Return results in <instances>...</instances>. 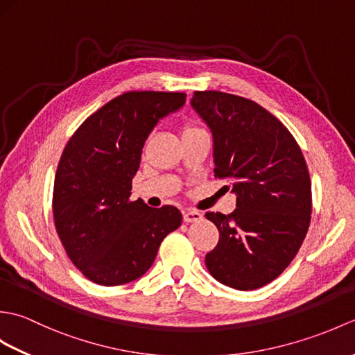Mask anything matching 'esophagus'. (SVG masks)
<instances>
[{
  "instance_id": "34e87169",
  "label": "esophagus",
  "mask_w": 355,
  "mask_h": 355,
  "mask_svg": "<svg viewBox=\"0 0 355 355\" xmlns=\"http://www.w3.org/2000/svg\"><path fill=\"white\" fill-rule=\"evenodd\" d=\"M202 218V214L198 212V210H184L183 212V220L186 223H195V221H200Z\"/></svg>"
}]
</instances>
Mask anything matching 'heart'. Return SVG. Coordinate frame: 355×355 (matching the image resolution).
<instances>
[{
  "label": "heart",
  "mask_w": 355,
  "mask_h": 355,
  "mask_svg": "<svg viewBox=\"0 0 355 355\" xmlns=\"http://www.w3.org/2000/svg\"><path fill=\"white\" fill-rule=\"evenodd\" d=\"M195 128H197V126H192V125H187V126H184V130H183V131H189V130H195Z\"/></svg>",
  "instance_id": "1"
}]
</instances>
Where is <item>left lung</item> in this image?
<instances>
[{
	"mask_svg": "<svg viewBox=\"0 0 355 355\" xmlns=\"http://www.w3.org/2000/svg\"><path fill=\"white\" fill-rule=\"evenodd\" d=\"M191 103L214 135L215 177L230 180L236 193L232 214H206L220 232L206 267L232 288H261L290 266L310 227L304 154L284 123L250 99L195 92Z\"/></svg>",
	"mask_w": 355,
	"mask_h": 355,
	"instance_id": "1",
	"label": "left lung"
}]
</instances>
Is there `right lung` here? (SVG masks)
Instances as JSON below:
<instances>
[{"label":"right lung","mask_w":355,"mask_h":355,"mask_svg":"<svg viewBox=\"0 0 355 355\" xmlns=\"http://www.w3.org/2000/svg\"><path fill=\"white\" fill-rule=\"evenodd\" d=\"M184 102V93H123L89 116L64 148L53 218L69 258L92 282L114 286L139 279L164 236L182 225L177 207L153 209L130 197L149 132Z\"/></svg>","instance_id":"right-lung-1"}]
</instances>
